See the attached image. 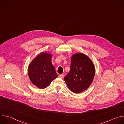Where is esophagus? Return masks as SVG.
Returning <instances> with one entry per match:
<instances>
[{
	"mask_svg": "<svg viewBox=\"0 0 124 124\" xmlns=\"http://www.w3.org/2000/svg\"><path fill=\"white\" fill-rule=\"evenodd\" d=\"M59 77H60V78H64V75L61 74V75H59Z\"/></svg>",
	"mask_w": 124,
	"mask_h": 124,
	"instance_id": "34e87169",
	"label": "esophagus"
}]
</instances>
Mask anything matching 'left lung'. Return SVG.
Wrapping results in <instances>:
<instances>
[{
    "label": "left lung",
    "instance_id": "1",
    "mask_svg": "<svg viewBox=\"0 0 124 124\" xmlns=\"http://www.w3.org/2000/svg\"><path fill=\"white\" fill-rule=\"evenodd\" d=\"M95 74L93 62L81 53L73 55L70 70L64 78L69 89L74 93L82 92L90 86Z\"/></svg>",
    "mask_w": 124,
    "mask_h": 124
}]
</instances>
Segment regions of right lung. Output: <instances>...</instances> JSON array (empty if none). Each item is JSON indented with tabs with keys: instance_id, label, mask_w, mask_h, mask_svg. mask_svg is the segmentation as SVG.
Masks as SVG:
<instances>
[{
	"instance_id": "add662e5",
	"label": "right lung",
	"mask_w": 124,
	"mask_h": 124,
	"mask_svg": "<svg viewBox=\"0 0 124 124\" xmlns=\"http://www.w3.org/2000/svg\"><path fill=\"white\" fill-rule=\"evenodd\" d=\"M52 55L47 52H42L30 63L28 76L31 82L40 89L47 87L58 75L51 63Z\"/></svg>"
}]
</instances>
